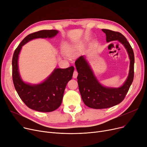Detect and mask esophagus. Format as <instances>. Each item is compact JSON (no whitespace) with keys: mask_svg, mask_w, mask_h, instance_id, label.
<instances>
[{"mask_svg":"<svg viewBox=\"0 0 147 147\" xmlns=\"http://www.w3.org/2000/svg\"><path fill=\"white\" fill-rule=\"evenodd\" d=\"M78 74V73L77 71H76V70H75L74 72V74H73V78H76V77H77Z\"/></svg>","mask_w":147,"mask_h":147,"instance_id":"34e87169","label":"esophagus"}]
</instances>
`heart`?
Here are the masks:
<instances>
[{
	"mask_svg": "<svg viewBox=\"0 0 147 147\" xmlns=\"http://www.w3.org/2000/svg\"><path fill=\"white\" fill-rule=\"evenodd\" d=\"M67 53L69 56H70V57H74L75 55L74 51L72 48H69L67 50Z\"/></svg>",
	"mask_w": 147,
	"mask_h": 147,
	"instance_id": "b5f03b06",
	"label": "heart"
}]
</instances>
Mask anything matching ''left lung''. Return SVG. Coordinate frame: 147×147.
Instances as JSON below:
<instances>
[{
	"label": "left lung",
	"mask_w": 147,
	"mask_h": 147,
	"mask_svg": "<svg viewBox=\"0 0 147 147\" xmlns=\"http://www.w3.org/2000/svg\"><path fill=\"white\" fill-rule=\"evenodd\" d=\"M102 31L106 34L107 42L118 40L126 48L130 60V71L127 80L121 87H105L96 80L84 56L78 58L75 64L78 73L77 79L80 92L86 105L94 109L108 108L121 103L134 78V53L127 39L120 32L108 29H102Z\"/></svg>",
	"instance_id": "left-lung-1"
}]
</instances>
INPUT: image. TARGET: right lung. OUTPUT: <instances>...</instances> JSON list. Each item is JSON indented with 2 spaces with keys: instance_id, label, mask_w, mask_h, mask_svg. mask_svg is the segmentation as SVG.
<instances>
[{
  "instance_id": "obj_1",
  "label": "right lung",
  "mask_w": 147,
  "mask_h": 147,
  "mask_svg": "<svg viewBox=\"0 0 147 147\" xmlns=\"http://www.w3.org/2000/svg\"><path fill=\"white\" fill-rule=\"evenodd\" d=\"M57 33L56 30H42L30 33L21 42L13 54L12 80L15 88L27 107L39 112H52L61 105L66 86L72 78L74 67L55 69L44 82L32 86L24 83L20 78L18 68V54L22 46L29 40L52 38Z\"/></svg>"
}]
</instances>
